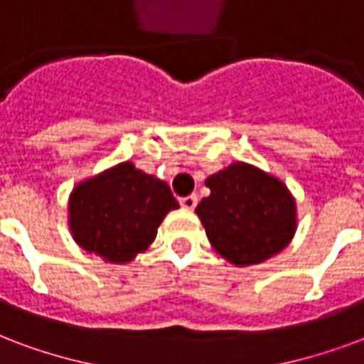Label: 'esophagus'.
Instances as JSON below:
<instances>
[{
    "mask_svg": "<svg viewBox=\"0 0 364 364\" xmlns=\"http://www.w3.org/2000/svg\"><path fill=\"white\" fill-rule=\"evenodd\" d=\"M180 205L184 209H196L198 205V196H186V198H180Z\"/></svg>",
    "mask_w": 364,
    "mask_h": 364,
    "instance_id": "esophagus-1",
    "label": "esophagus"
}]
</instances>
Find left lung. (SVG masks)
Here are the masks:
<instances>
[{
    "instance_id": "left-lung-1",
    "label": "left lung",
    "mask_w": 364,
    "mask_h": 364,
    "mask_svg": "<svg viewBox=\"0 0 364 364\" xmlns=\"http://www.w3.org/2000/svg\"><path fill=\"white\" fill-rule=\"evenodd\" d=\"M205 184L211 196L196 213L224 259L240 267L257 264L288 245L296 230V201L280 180L234 163Z\"/></svg>"
}]
</instances>
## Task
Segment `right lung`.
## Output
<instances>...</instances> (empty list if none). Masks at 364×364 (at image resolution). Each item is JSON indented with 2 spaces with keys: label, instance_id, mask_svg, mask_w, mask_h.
Returning <instances> with one entry per match:
<instances>
[{
  "label": "right lung",
  "instance_id": "obj_1",
  "mask_svg": "<svg viewBox=\"0 0 364 364\" xmlns=\"http://www.w3.org/2000/svg\"><path fill=\"white\" fill-rule=\"evenodd\" d=\"M172 209H178V201L171 188L132 163L78 184L68 203L76 242L111 263H127L147 250Z\"/></svg>",
  "mask_w": 364,
  "mask_h": 364
}]
</instances>
